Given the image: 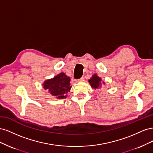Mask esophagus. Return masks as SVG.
I'll list each match as a JSON object with an SVG mask.
<instances>
[{
  "instance_id": "obj_1",
  "label": "esophagus",
  "mask_w": 153,
  "mask_h": 153,
  "mask_svg": "<svg viewBox=\"0 0 153 153\" xmlns=\"http://www.w3.org/2000/svg\"><path fill=\"white\" fill-rule=\"evenodd\" d=\"M84 77H81L80 78H79V79L76 80V82H82V81L84 80Z\"/></svg>"
}]
</instances>
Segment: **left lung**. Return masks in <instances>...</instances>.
<instances>
[{"label":"left lung","instance_id":"left-lung-1","mask_svg":"<svg viewBox=\"0 0 153 153\" xmlns=\"http://www.w3.org/2000/svg\"><path fill=\"white\" fill-rule=\"evenodd\" d=\"M89 82L91 84V87L92 88H94V89L98 88L101 85V84H102L101 79L100 77L97 76V75H94L92 76V78L89 80ZM103 84H105V83H103Z\"/></svg>","mask_w":153,"mask_h":153}]
</instances>
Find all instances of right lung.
Instances as JSON below:
<instances>
[{"label": "right lung", "instance_id": "right-lung-1", "mask_svg": "<svg viewBox=\"0 0 153 153\" xmlns=\"http://www.w3.org/2000/svg\"><path fill=\"white\" fill-rule=\"evenodd\" d=\"M44 89L49 91L51 94L57 99L66 98L65 95L70 91V78L64 73H61L52 79L46 80L43 84Z\"/></svg>", "mask_w": 153, "mask_h": 153}]
</instances>
